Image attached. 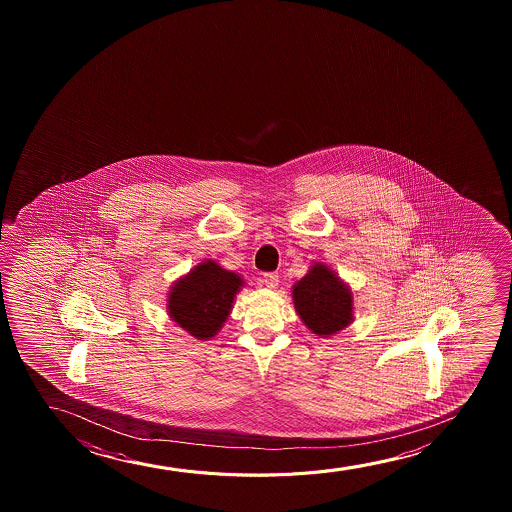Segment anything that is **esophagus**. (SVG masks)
<instances>
[{
  "mask_svg": "<svg viewBox=\"0 0 512 512\" xmlns=\"http://www.w3.org/2000/svg\"><path fill=\"white\" fill-rule=\"evenodd\" d=\"M262 283H264L267 288H276L278 287V283H280V276H278V273H264Z\"/></svg>",
  "mask_w": 512,
  "mask_h": 512,
  "instance_id": "1",
  "label": "esophagus"
}]
</instances>
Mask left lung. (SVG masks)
Returning <instances> with one entry per match:
<instances>
[{
  "label": "left lung",
  "mask_w": 512,
  "mask_h": 512,
  "mask_svg": "<svg viewBox=\"0 0 512 512\" xmlns=\"http://www.w3.org/2000/svg\"><path fill=\"white\" fill-rule=\"evenodd\" d=\"M292 295L302 322L315 334L332 336L351 322V292L327 266H313Z\"/></svg>",
  "instance_id": "obj_1"
}]
</instances>
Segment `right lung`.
Segmentation results:
<instances>
[{
	"label": "right lung",
	"mask_w": 512,
	"mask_h": 512,
	"mask_svg": "<svg viewBox=\"0 0 512 512\" xmlns=\"http://www.w3.org/2000/svg\"><path fill=\"white\" fill-rule=\"evenodd\" d=\"M243 280L217 262H203L176 283L169 294V315L190 336L210 339L231 311L234 295Z\"/></svg>",
	"instance_id": "obj_1"
}]
</instances>
